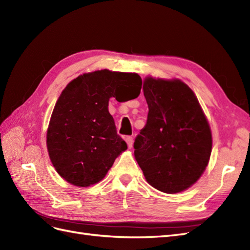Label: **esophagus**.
<instances>
[{"mask_svg":"<svg viewBox=\"0 0 250 250\" xmlns=\"http://www.w3.org/2000/svg\"><path fill=\"white\" fill-rule=\"evenodd\" d=\"M125 141H126V143H127L128 148H129V149L132 148V145H133V139H132V137H126Z\"/></svg>","mask_w":250,"mask_h":250,"instance_id":"1","label":"esophagus"}]
</instances>
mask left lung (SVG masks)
I'll return each instance as SVG.
<instances>
[{
    "label": "left lung",
    "instance_id": "1",
    "mask_svg": "<svg viewBox=\"0 0 250 250\" xmlns=\"http://www.w3.org/2000/svg\"><path fill=\"white\" fill-rule=\"evenodd\" d=\"M146 125L134 140V156L148 184L175 194L201 176L211 152V133L192 89L180 80L148 77Z\"/></svg>",
    "mask_w": 250,
    "mask_h": 250
}]
</instances>
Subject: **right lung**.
Here are the masks:
<instances>
[{
	"instance_id": "add662e5",
	"label": "right lung",
	"mask_w": 250,
	"mask_h": 250,
	"mask_svg": "<svg viewBox=\"0 0 250 250\" xmlns=\"http://www.w3.org/2000/svg\"><path fill=\"white\" fill-rule=\"evenodd\" d=\"M133 73L108 70L83 74L58 98L47 132L50 160L67 183L88 187L99 183L127 144L117 133L108 101L117 92H141Z\"/></svg>"
}]
</instances>
